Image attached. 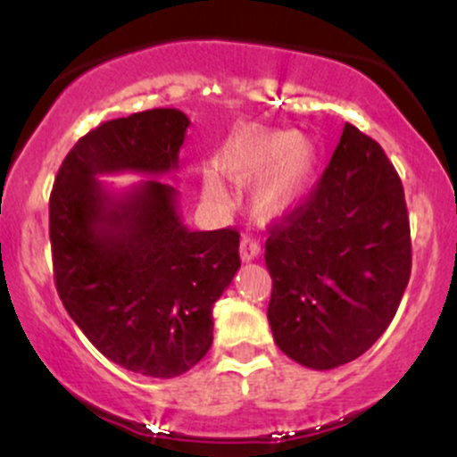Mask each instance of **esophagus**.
Returning <instances> with one entry per match:
<instances>
[{
    "label": "esophagus",
    "instance_id": "34e87169",
    "mask_svg": "<svg viewBox=\"0 0 457 457\" xmlns=\"http://www.w3.org/2000/svg\"><path fill=\"white\" fill-rule=\"evenodd\" d=\"M258 255H260V245L255 243L253 238H249V236H243V240H240V260L251 262L258 258Z\"/></svg>",
    "mask_w": 457,
    "mask_h": 457
}]
</instances>
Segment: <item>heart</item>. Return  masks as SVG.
Wrapping results in <instances>:
<instances>
[{
	"label": "heart",
	"instance_id": "1",
	"mask_svg": "<svg viewBox=\"0 0 457 457\" xmlns=\"http://www.w3.org/2000/svg\"><path fill=\"white\" fill-rule=\"evenodd\" d=\"M318 148L296 130L238 129L223 145L217 170L225 180L249 185L251 211L262 221H279L296 211L312 187ZM204 195L221 204L225 193L217 176L204 178Z\"/></svg>",
	"mask_w": 457,
	"mask_h": 457
}]
</instances>
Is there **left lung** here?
<instances>
[{
  "label": "left lung",
  "instance_id": "obj_1",
  "mask_svg": "<svg viewBox=\"0 0 457 457\" xmlns=\"http://www.w3.org/2000/svg\"><path fill=\"white\" fill-rule=\"evenodd\" d=\"M272 337L296 363L333 370L374 345L411 279L403 187L385 150L345 124L318 187L270 225Z\"/></svg>",
  "mask_w": 457,
  "mask_h": 457
}]
</instances>
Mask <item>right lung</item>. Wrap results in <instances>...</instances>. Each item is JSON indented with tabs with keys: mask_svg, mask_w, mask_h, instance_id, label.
Returning <instances> with one entry per match:
<instances>
[{
	"mask_svg": "<svg viewBox=\"0 0 457 457\" xmlns=\"http://www.w3.org/2000/svg\"><path fill=\"white\" fill-rule=\"evenodd\" d=\"M188 124L178 109L103 122L68 152L49 199L68 316L109 361L152 378L185 374L208 353L212 307L240 269V234L191 232L178 191L159 178L113 193L98 176L178 170Z\"/></svg>",
	"mask_w": 457,
	"mask_h": 457,
	"instance_id": "add662e5",
	"label": "right lung"
}]
</instances>
